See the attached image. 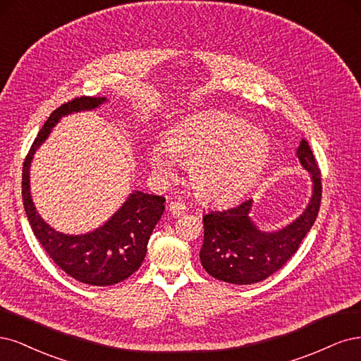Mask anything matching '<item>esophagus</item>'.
<instances>
[{
	"instance_id": "esophagus-1",
	"label": "esophagus",
	"mask_w": 361,
	"mask_h": 361,
	"mask_svg": "<svg viewBox=\"0 0 361 361\" xmlns=\"http://www.w3.org/2000/svg\"><path fill=\"white\" fill-rule=\"evenodd\" d=\"M169 213H171L172 216H176V217L184 214V213H185V204H183V202H180V201L171 202V204H169Z\"/></svg>"
}]
</instances>
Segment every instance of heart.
Masks as SVG:
<instances>
[{"mask_svg":"<svg viewBox=\"0 0 361 361\" xmlns=\"http://www.w3.org/2000/svg\"><path fill=\"white\" fill-rule=\"evenodd\" d=\"M270 157L267 136L224 112H204L169 132L166 145L151 151V166L161 177L176 172V158L190 164L189 183L202 200L231 202L258 181Z\"/></svg>","mask_w":361,"mask_h":361,"instance_id":"obj_1","label":"heart"}]
</instances>
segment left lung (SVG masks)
Listing matches in <instances>:
<instances>
[{"label": "left lung", "mask_w": 361, "mask_h": 361, "mask_svg": "<svg viewBox=\"0 0 361 361\" xmlns=\"http://www.w3.org/2000/svg\"><path fill=\"white\" fill-rule=\"evenodd\" d=\"M297 157L310 172L313 195L305 213L276 232L259 231L249 217L252 200L204 214V243L200 252L205 271L219 281L250 285L281 270L315 224L322 195L321 171L309 144L301 139Z\"/></svg>", "instance_id": "left-lung-1"}]
</instances>
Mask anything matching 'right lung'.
<instances>
[{"mask_svg":"<svg viewBox=\"0 0 361 361\" xmlns=\"http://www.w3.org/2000/svg\"><path fill=\"white\" fill-rule=\"evenodd\" d=\"M104 100V97L82 96L56 108L34 139L22 168V200L34 235L63 271L92 286L123 282L141 267L151 232L164 214L165 197L133 192L99 229L84 235H66L52 229L36 212L30 192V165L36 149L63 115L94 109Z\"/></svg>","mask_w":361,"mask_h":361,"instance_id":"obj_1","label":"right lung"}]
</instances>
